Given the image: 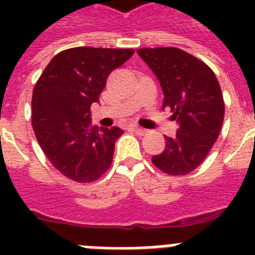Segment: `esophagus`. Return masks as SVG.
<instances>
[{"mask_svg": "<svg viewBox=\"0 0 255 255\" xmlns=\"http://www.w3.org/2000/svg\"><path fill=\"white\" fill-rule=\"evenodd\" d=\"M132 129H133V132H135V133H137V135H145V133H147V129L137 127V126H133V127H132Z\"/></svg>", "mask_w": 255, "mask_h": 255, "instance_id": "esophagus-1", "label": "esophagus"}]
</instances>
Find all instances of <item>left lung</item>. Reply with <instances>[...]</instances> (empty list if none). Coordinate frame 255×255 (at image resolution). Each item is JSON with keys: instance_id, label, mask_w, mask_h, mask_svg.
Returning a JSON list of instances; mask_svg holds the SVG:
<instances>
[{"instance_id": "1", "label": "left lung", "mask_w": 255, "mask_h": 255, "mask_svg": "<svg viewBox=\"0 0 255 255\" xmlns=\"http://www.w3.org/2000/svg\"><path fill=\"white\" fill-rule=\"evenodd\" d=\"M137 54L159 79L163 110L169 107L178 123L176 136H165V149L152 163L170 176L188 174L206 159L221 131L225 104L220 83L209 66L177 47Z\"/></svg>"}]
</instances>
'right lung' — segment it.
Segmentation results:
<instances>
[{"mask_svg":"<svg viewBox=\"0 0 255 255\" xmlns=\"http://www.w3.org/2000/svg\"><path fill=\"white\" fill-rule=\"evenodd\" d=\"M132 49L73 47L46 66L34 86L31 124L42 151L63 176L92 182L110 168L123 129L91 126L108 75L132 57Z\"/></svg>","mask_w":255,"mask_h":255,"instance_id":"add662e5","label":"right lung"}]
</instances>
